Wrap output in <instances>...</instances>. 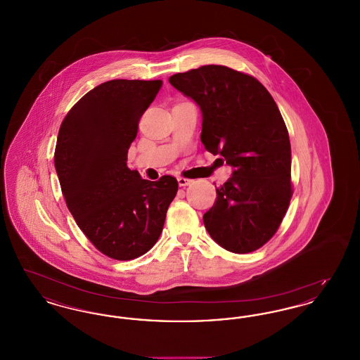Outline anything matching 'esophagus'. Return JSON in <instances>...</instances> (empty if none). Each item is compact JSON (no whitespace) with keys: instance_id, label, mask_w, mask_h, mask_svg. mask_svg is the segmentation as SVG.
Returning <instances> with one entry per match:
<instances>
[{"instance_id":"esophagus-1","label":"esophagus","mask_w":360,"mask_h":360,"mask_svg":"<svg viewBox=\"0 0 360 360\" xmlns=\"http://www.w3.org/2000/svg\"><path fill=\"white\" fill-rule=\"evenodd\" d=\"M191 182H193L191 179L184 178V176H179V178H178V184H179V186H188Z\"/></svg>"}]
</instances>
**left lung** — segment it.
Instances as JSON below:
<instances>
[{"mask_svg": "<svg viewBox=\"0 0 360 360\" xmlns=\"http://www.w3.org/2000/svg\"><path fill=\"white\" fill-rule=\"evenodd\" d=\"M169 82L200 106L206 150L233 167L204 214L206 231L226 251H255L274 236L292 195L290 140L274 98L257 78L217 65Z\"/></svg>", "mask_w": 360, "mask_h": 360, "instance_id": "1", "label": "left lung"}]
</instances>
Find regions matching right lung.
<instances>
[{"instance_id":"obj_1","label":"right lung","mask_w":360,"mask_h":360,"mask_svg":"<svg viewBox=\"0 0 360 360\" xmlns=\"http://www.w3.org/2000/svg\"><path fill=\"white\" fill-rule=\"evenodd\" d=\"M163 82L112 79L96 86L60 125L55 169L70 213L103 255L131 260L159 239L178 182L141 179L127 167L139 120Z\"/></svg>"}]
</instances>
